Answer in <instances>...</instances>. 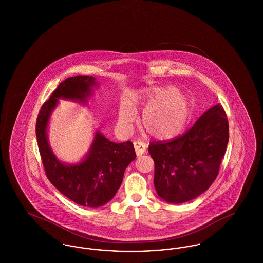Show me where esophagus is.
I'll return each mask as SVG.
<instances>
[{"mask_svg": "<svg viewBox=\"0 0 263 263\" xmlns=\"http://www.w3.org/2000/svg\"><path fill=\"white\" fill-rule=\"evenodd\" d=\"M133 144H134V149H135V152H136L137 157H140V156H142L143 154H145V153H146V148H147V146H146L143 142L135 141Z\"/></svg>", "mask_w": 263, "mask_h": 263, "instance_id": "esophagus-1", "label": "esophagus"}]
</instances>
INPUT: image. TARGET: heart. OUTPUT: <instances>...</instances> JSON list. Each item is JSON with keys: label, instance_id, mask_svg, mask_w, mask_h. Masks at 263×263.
I'll return each mask as SVG.
<instances>
[{"label": "heart", "instance_id": "heart-1", "mask_svg": "<svg viewBox=\"0 0 263 263\" xmlns=\"http://www.w3.org/2000/svg\"><path fill=\"white\" fill-rule=\"evenodd\" d=\"M133 105L143 104L140 125L152 137L170 139L178 135L187 124L190 104L175 87H158L143 90L132 100ZM136 118L134 108L122 105L118 113V124L129 130Z\"/></svg>", "mask_w": 263, "mask_h": 263}]
</instances>
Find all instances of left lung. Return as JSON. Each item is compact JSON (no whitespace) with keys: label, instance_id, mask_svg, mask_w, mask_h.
Returning <instances> with one entry per match:
<instances>
[{"label":"left lung","instance_id":"left-lung-1","mask_svg":"<svg viewBox=\"0 0 263 263\" xmlns=\"http://www.w3.org/2000/svg\"><path fill=\"white\" fill-rule=\"evenodd\" d=\"M228 142V118L219 103L203 113L184 135L152 142L154 184L160 198L179 204L205 192L219 174Z\"/></svg>","mask_w":263,"mask_h":263}]
</instances>
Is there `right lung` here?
Masks as SVG:
<instances>
[{
	"label": "right lung",
	"instance_id": "add662e5",
	"mask_svg": "<svg viewBox=\"0 0 263 263\" xmlns=\"http://www.w3.org/2000/svg\"><path fill=\"white\" fill-rule=\"evenodd\" d=\"M93 87H99L91 76L66 79L41 107L36 121L38 149L51 183L63 195L85 207H100L115 196L126 167L136 158L132 142L115 143L96 131L88 154L81 162H61L51 149L47 128L59 99L87 104Z\"/></svg>",
	"mask_w": 263,
	"mask_h": 263
}]
</instances>
